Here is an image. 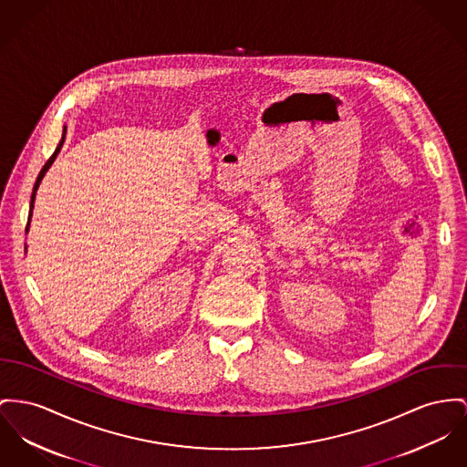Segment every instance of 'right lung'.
<instances>
[{"label": "right lung", "mask_w": 467, "mask_h": 467, "mask_svg": "<svg viewBox=\"0 0 467 467\" xmlns=\"http://www.w3.org/2000/svg\"><path fill=\"white\" fill-rule=\"evenodd\" d=\"M65 132H67V127H63L62 140H60L58 147H57L55 154H53V156L47 159V162H46V164H44V168L40 170V173H38V177H36V182H35V186H33L32 202H30V214H28V226H26V234H28V230H30V219H32L33 202H35V194H36V189H38V186H40V182H42V179H44V175L47 173V170L51 168V164L55 162V159H57V156H58V154H60V150H62L63 141H65Z\"/></svg>", "instance_id": "1"}]
</instances>
